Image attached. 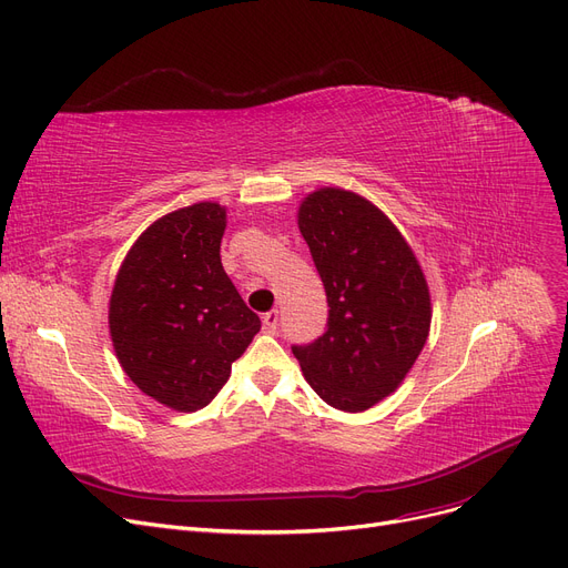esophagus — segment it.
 Instances as JSON below:
<instances>
[{
    "mask_svg": "<svg viewBox=\"0 0 568 568\" xmlns=\"http://www.w3.org/2000/svg\"><path fill=\"white\" fill-rule=\"evenodd\" d=\"M277 326H280V312H277V310H272V312L263 314V331H265V333L275 335V333H277Z\"/></svg>",
    "mask_w": 568,
    "mask_h": 568,
    "instance_id": "1",
    "label": "esophagus"
}]
</instances>
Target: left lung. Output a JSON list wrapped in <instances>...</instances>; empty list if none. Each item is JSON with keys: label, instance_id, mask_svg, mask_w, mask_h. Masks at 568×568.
I'll list each match as a JSON object with an SVG mask.
<instances>
[{"label": "left lung", "instance_id": "obj_1", "mask_svg": "<svg viewBox=\"0 0 568 568\" xmlns=\"http://www.w3.org/2000/svg\"><path fill=\"white\" fill-rule=\"evenodd\" d=\"M298 229L328 298V328L293 347L310 387L335 410L363 413L413 371L430 331L424 270L394 221L337 186L307 193Z\"/></svg>", "mask_w": 568, "mask_h": 568}]
</instances>
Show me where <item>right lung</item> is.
<instances>
[{
	"instance_id": "add662e5",
	"label": "right lung",
	"mask_w": 568,
	"mask_h": 568,
	"mask_svg": "<svg viewBox=\"0 0 568 568\" xmlns=\"http://www.w3.org/2000/svg\"><path fill=\"white\" fill-rule=\"evenodd\" d=\"M225 223L212 200L155 219L113 280L109 335L121 368L176 413L205 407L261 331L221 265Z\"/></svg>"
}]
</instances>
